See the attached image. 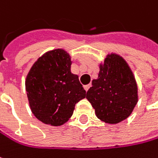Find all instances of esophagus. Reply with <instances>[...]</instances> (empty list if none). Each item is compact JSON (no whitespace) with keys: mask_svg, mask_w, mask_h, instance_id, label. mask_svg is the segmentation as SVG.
I'll list each match as a JSON object with an SVG mask.
<instances>
[{"mask_svg":"<svg viewBox=\"0 0 158 158\" xmlns=\"http://www.w3.org/2000/svg\"><path fill=\"white\" fill-rule=\"evenodd\" d=\"M90 86H91V85H85V86H84V88H85V90L86 91V92L88 91V89L90 88Z\"/></svg>","mask_w":158,"mask_h":158,"instance_id":"1","label":"esophagus"}]
</instances>
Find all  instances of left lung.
Returning a JSON list of instances; mask_svg holds the SVG:
<instances>
[{
  "label": "left lung",
  "instance_id": "left-lung-1",
  "mask_svg": "<svg viewBox=\"0 0 158 158\" xmlns=\"http://www.w3.org/2000/svg\"><path fill=\"white\" fill-rule=\"evenodd\" d=\"M99 69L86 99L100 120L117 124L130 117L139 102L137 81L129 64L116 53L108 54Z\"/></svg>",
  "mask_w": 158,
  "mask_h": 158
}]
</instances>
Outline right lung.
Instances as JSON below:
<instances>
[{
  "label": "right lung",
  "mask_w": 158,
  "mask_h": 158,
  "mask_svg": "<svg viewBox=\"0 0 158 158\" xmlns=\"http://www.w3.org/2000/svg\"><path fill=\"white\" fill-rule=\"evenodd\" d=\"M72 60L63 48L48 51L29 69L25 87L31 112L41 122L61 126L72 117L75 104L86 92L78 75L71 72Z\"/></svg>",
  "instance_id": "add662e5"
}]
</instances>
